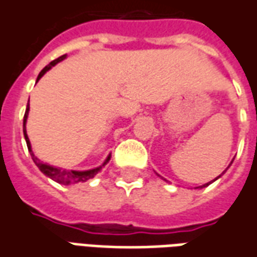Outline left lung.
Instances as JSON below:
<instances>
[{
    "label": "left lung",
    "instance_id": "8db88e82",
    "mask_svg": "<svg viewBox=\"0 0 257 257\" xmlns=\"http://www.w3.org/2000/svg\"><path fill=\"white\" fill-rule=\"evenodd\" d=\"M225 171H227V170H225ZM225 171H224V172H225ZM224 172H222V174H224ZM222 174H221V175H222ZM221 175H218V177H217L216 179H218V178H220V177H221ZM159 177H160V175H159ZM216 179H213V181H210V182H207V184L202 185V186H197V188H206V186H209V185L211 184V182H214V181H216Z\"/></svg>",
    "mask_w": 257,
    "mask_h": 257
}]
</instances>
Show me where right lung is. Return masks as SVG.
Returning a JSON list of instances; mask_svg holds the SVG:
<instances>
[{
    "label": "right lung",
    "instance_id": "right-lung-1",
    "mask_svg": "<svg viewBox=\"0 0 257 257\" xmlns=\"http://www.w3.org/2000/svg\"><path fill=\"white\" fill-rule=\"evenodd\" d=\"M66 55H62L60 58H57V60L51 61L50 64H48L46 68H43V71L39 73V76H37V80L44 75V73L50 71L51 68H53L55 64H58L61 61L65 58ZM28 115H29V104H28V108H26V112H25V116H23V135H25V141H26V145H28L29 149V153L32 156V159L35 161V164L39 167V170H40L44 175H47L48 178H51L55 182H58V184H64V185H73V184H78V182H86L87 179L93 178L96 174H97L101 168H103L108 161H110L111 154L105 159V161L103 163V166L97 167V168H93V170H86V171H75V170H62V168H58V167H53V166H48V164H43L40 160L37 159L33 153V150H32V146H30V141H29L28 134H26V121H28Z\"/></svg>",
    "mask_w": 257,
    "mask_h": 257
}]
</instances>
